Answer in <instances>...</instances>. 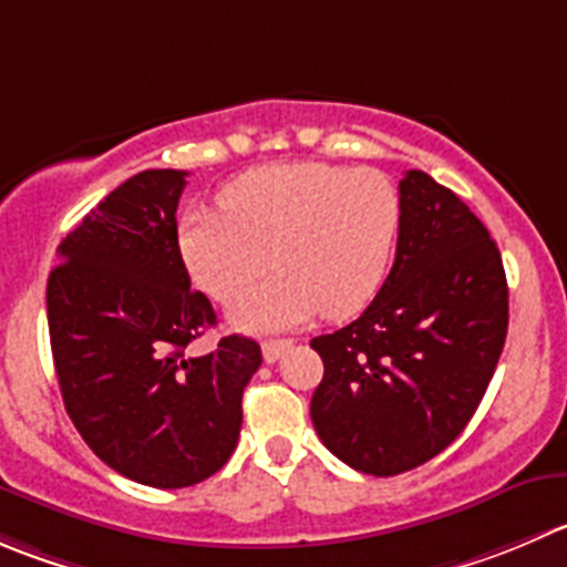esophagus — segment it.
<instances>
[{
	"mask_svg": "<svg viewBox=\"0 0 567 567\" xmlns=\"http://www.w3.org/2000/svg\"><path fill=\"white\" fill-rule=\"evenodd\" d=\"M290 346H293V340H266L262 343V357H266V362H277L282 360Z\"/></svg>",
	"mask_w": 567,
	"mask_h": 567,
	"instance_id": "obj_1",
	"label": "esophagus"
}]
</instances>
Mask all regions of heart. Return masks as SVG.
Instances as JSON below:
<instances>
[{
	"mask_svg": "<svg viewBox=\"0 0 567 567\" xmlns=\"http://www.w3.org/2000/svg\"><path fill=\"white\" fill-rule=\"evenodd\" d=\"M401 229V196L377 168L282 163L221 190V213L179 218L185 268L218 301L238 296L229 321L249 332L299 327L318 312L351 318L377 296ZM269 257L266 258L265 255Z\"/></svg>",
	"mask_w": 567,
	"mask_h": 567,
	"instance_id": "heart-1",
	"label": "heart"
}]
</instances>
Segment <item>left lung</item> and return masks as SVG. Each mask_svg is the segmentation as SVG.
I'll return each mask as SVG.
<instances>
[{"label": "left lung", "mask_w": 567, "mask_h": 567, "mask_svg": "<svg viewBox=\"0 0 567 567\" xmlns=\"http://www.w3.org/2000/svg\"><path fill=\"white\" fill-rule=\"evenodd\" d=\"M395 262L357 321L312 338L323 379L310 401L323 446L371 476L452 446L502 357L509 290L485 224L423 172L399 183Z\"/></svg>", "instance_id": "1"}]
</instances>
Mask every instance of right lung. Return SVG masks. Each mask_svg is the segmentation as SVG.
<instances>
[{
  "mask_svg": "<svg viewBox=\"0 0 567 567\" xmlns=\"http://www.w3.org/2000/svg\"><path fill=\"white\" fill-rule=\"evenodd\" d=\"M185 172L150 168L104 196L58 246L47 282L54 371L82 441L121 476L190 487L238 446L257 340L227 334L210 354L188 346L216 323L190 288L177 246Z\"/></svg>",
  "mask_w": 567,
  "mask_h": 567,
  "instance_id": "right-lung-1",
  "label": "right lung"
}]
</instances>
